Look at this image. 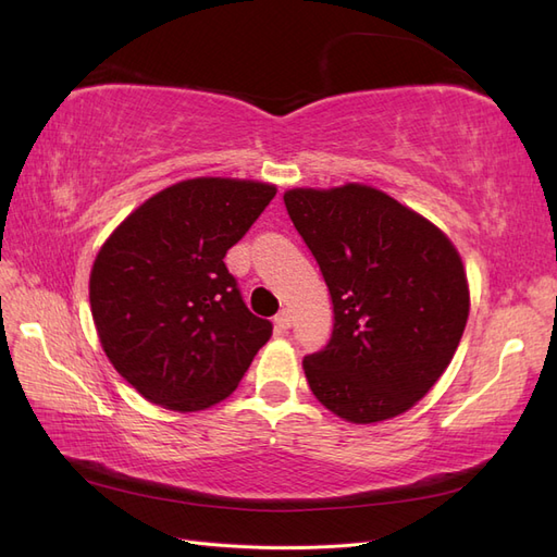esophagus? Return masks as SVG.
Returning a JSON list of instances; mask_svg holds the SVG:
<instances>
[{"label": "esophagus", "instance_id": "34e87169", "mask_svg": "<svg viewBox=\"0 0 557 557\" xmlns=\"http://www.w3.org/2000/svg\"><path fill=\"white\" fill-rule=\"evenodd\" d=\"M274 325L278 327V330H288L290 325H293V315H290V311L288 309H283V311H278L276 313V318H274Z\"/></svg>", "mask_w": 557, "mask_h": 557}]
</instances>
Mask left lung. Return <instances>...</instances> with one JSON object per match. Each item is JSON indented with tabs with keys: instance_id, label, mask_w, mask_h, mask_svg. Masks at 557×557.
<instances>
[{
	"instance_id": "1",
	"label": "left lung",
	"mask_w": 557,
	"mask_h": 557,
	"mask_svg": "<svg viewBox=\"0 0 557 557\" xmlns=\"http://www.w3.org/2000/svg\"><path fill=\"white\" fill-rule=\"evenodd\" d=\"M332 297L330 342L305 358L315 399L350 423L411 409L440 381L469 315L458 250L367 185L283 195Z\"/></svg>"
}]
</instances>
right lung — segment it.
Masks as SVG:
<instances>
[{"label":"right lung","instance_id":"right-lung-1","mask_svg":"<svg viewBox=\"0 0 557 557\" xmlns=\"http://www.w3.org/2000/svg\"><path fill=\"white\" fill-rule=\"evenodd\" d=\"M274 195V185L256 181H183L144 201L97 252L90 307L99 342L148 401L209 409L269 342L272 323L248 311L223 260Z\"/></svg>","mask_w":557,"mask_h":557}]
</instances>
